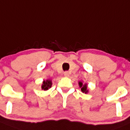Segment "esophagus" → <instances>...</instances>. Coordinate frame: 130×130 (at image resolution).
<instances>
[{
    "instance_id": "esophagus-1",
    "label": "esophagus",
    "mask_w": 130,
    "mask_h": 130,
    "mask_svg": "<svg viewBox=\"0 0 130 130\" xmlns=\"http://www.w3.org/2000/svg\"><path fill=\"white\" fill-rule=\"evenodd\" d=\"M64 75L65 76H70V73H69L68 71H65V72L64 73Z\"/></svg>"
}]
</instances>
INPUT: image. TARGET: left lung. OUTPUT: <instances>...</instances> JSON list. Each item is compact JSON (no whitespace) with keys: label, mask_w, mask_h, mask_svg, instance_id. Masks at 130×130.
I'll return each mask as SVG.
<instances>
[{"label":"left lung","mask_w":130,"mask_h":130,"mask_svg":"<svg viewBox=\"0 0 130 130\" xmlns=\"http://www.w3.org/2000/svg\"><path fill=\"white\" fill-rule=\"evenodd\" d=\"M79 86H80V87L81 88V91H82L83 92H85V93H87L88 92V90L87 89V84H83L82 82H79Z\"/></svg>","instance_id":"left-lung-1"}]
</instances>
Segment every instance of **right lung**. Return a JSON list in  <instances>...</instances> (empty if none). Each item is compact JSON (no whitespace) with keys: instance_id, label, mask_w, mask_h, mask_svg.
<instances>
[{"instance_id":"add662e5","label":"right lung","mask_w":130,"mask_h":130,"mask_svg":"<svg viewBox=\"0 0 130 130\" xmlns=\"http://www.w3.org/2000/svg\"><path fill=\"white\" fill-rule=\"evenodd\" d=\"M52 86V81L50 80H47L46 81H44L43 83V85H42L41 87L42 89L44 90V91H46L48 89H50Z\"/></svg>"}]
</instances>
